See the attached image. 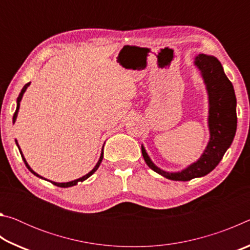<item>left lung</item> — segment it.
I'll return each instance as SVG.
<instances>
[{"instance_id": "obj_1", "label": "left lung", "mask_w": 250, "mask_h": 250, "mask_svg": "<svg viewBox=\"0 0 250 250\" xmlns=\"http://www.w3.org/2000/svg\"><path fill=\"white\" fill-rule=\"evenodd\" d=\"M194 65L201 71L208 96L207 124L209 140L200 159L182 171H164L152 162L145 146L141 145L142 155L147 167L158 174L172 181H189L208 174L221 162L236 134V96L232 83L224 73L221 62L214 56L200 54L195 57Z\"/></svg>"}]
</instances>
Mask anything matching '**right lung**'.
Returning <instances> with one entry per match:
<instances>
[{"label": "right lung", "instance_id": "add662e5", "mask_svg": "<svg viewBox=\"0 0 250 250\" xmlns=\"http://www.w3.org/2000/svg\"><path fill=\"white\" fill-rule=\"evenodd\" d=\"M29 84H31V83H27L25 84V86L22 88V90H21L20 95H19V97H18V100H16V110H15V113H14V116H13V124H15V121H16V118H18V113H19V110H20V104H21V100H22V98H23V95H24V92L26 91L27 87L29 86ZM15 142H16V146H18L19 150H20V152H21V155H22V159H23V161H24V163L26 164V167H27L28 170L31 171L34 175H36L37 177H40V179L46 180V179H44L43 176H41L40 174H37L36 172H34V171L32 170L31 167H29V166H28V163L26 162V160H25L24 155H23V153H22V151H21V147H20V146H19L18 140H15ZM103 159H104V146H103V150H101V154H100V158H99V160H98V162H97V164H96V166H95V167L92 168V170H91L89 173H87L86 175H83V176H82V177H79V179H77V180H74V181H70V182H65V183H58V182H54V181H49V180H46V181H49L50 183H53L54 185H56V186H59V188H70V186L77 185L78 182H83L84 180H87L88 177L91 176V175L94 174V173H95L97 170H98V167H99V166H100V163H101V161H103Z\"/></svg>", "mask_w": 250, "mask_h": 250}]
</instances>
